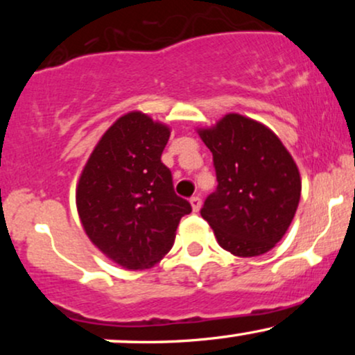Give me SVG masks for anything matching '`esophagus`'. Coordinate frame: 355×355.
Instances as JSON below:
<instances>
[{
  "mask_svg": "<svg viewBox=\"0 0 355 355\" xmlns=\"http://www.w3.org/2000/svg\"><path fill=\"white\" fill-rule=\"evenodd\" d=\"M190 205H191V210L193 211H198L202 207V198L200 197H191L190 198Z\"/></svg>",
  "mask_w": 355,
  "mask_h": 355,
  "instance_id": "esophagus-1",
  "label": "esophagus"
}]
</instances>
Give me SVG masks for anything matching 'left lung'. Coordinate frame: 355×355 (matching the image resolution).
Returning <instances> with one entry per match:
<instances>
[{"mask_svg": "<svg viewBox=\"0 0 355 355\" xmlns=\"http://www.w3.org/2000/svg\"><path fill=\"white\" fill-rule=\"evenodd\" d=\"M198 135L214 155L218 182L202 217L230 254H266L284 237L299 207L302 182L294 158L270 128L239 113Z\"/></svg>", "mask_w": 355, "mask_h": 355, "instance_id": "obj_1", "label": "left lung"}]
</instances>
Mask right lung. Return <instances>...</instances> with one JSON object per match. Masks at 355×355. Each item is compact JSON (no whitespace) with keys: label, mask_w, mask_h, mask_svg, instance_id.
I'll use <instances>...</instances> for the list:
<instances>
[{"label":"right lung","mask_w":355,"mask_h":355,"mask_svg":"<svg viewBox=\"0 0 355 355\" xmlns=\"http://www.w3.org/2000/svg\"><path fill=\"white\" fill-rule=\"evenodd\" d=\"M170 128L126 113L100 138L76 187V209L93 245L128 270L160 262L191 205L162 164Z\"/></svg>","instance_id":"right-lung-1"}]
</instances>
